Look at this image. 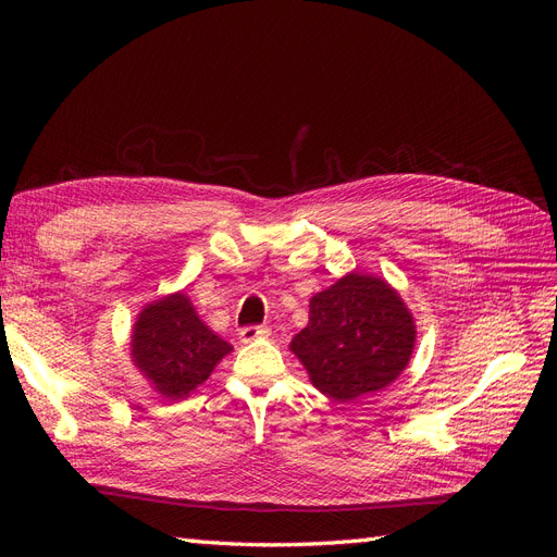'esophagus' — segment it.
Returning <instances> with one entry per match:
<instances>
[{
	"label": "esophagus",
	"mask_w": 557,
	"mask_h": 557,
	"mask_svg": "<svg viewBox=\"0 0 557 557\" xmlns=\"http://www.w3.org/2000/svg\"><path fill=\"white\" fill-rule=\"evenodd\" d=\"M267 334H269V330L264 325H248V327L239 330V339L244 344H250V342H256V339H264Z\"/></svg>",
	"instance_id": "1"
}]
</instances>
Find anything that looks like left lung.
<instances>
[{"label": "left lung", "instance_id": "8db88e82", "mask_svg": "<svg viewBox=\"0 0 557 557\" xmlns=\"http://www.w3.org/2000/svg\"><path fill=\"white\" fill-rule=\"evenodd\" d=\"M413 346L416 323L399 293L360 272L315 293L309 325L290 342L311 383L336 401L391 385L409 364Z\"/></svg>", "mask_w": 557, "mask_h": 557}]
</instances>
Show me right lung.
Returning a JSON list of instances; mask_svg holds the SVG:
<instances>
[{
    "instance_id": "obj_1",
    "label": "right lung",
    "mask_w": 557,
    "mask_h": 557,
    "mask_svg": "<svg viewBox=\"0 0 557 557\" xmlns=\"http://www.w3.org/2000/svg\"><path fill=\"white\" fill-rule=\"evenodd\" d=\"M230 350L183 293L144 307L132 330V362L166 399L190 397Z\"/></svg>"
}]
</instances>
